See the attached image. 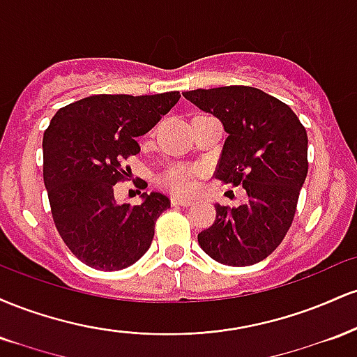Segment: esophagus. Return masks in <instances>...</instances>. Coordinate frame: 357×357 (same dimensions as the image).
Here are the masks:
<instances>
[{
	"label": "esophagus",
	"mask_w": 357,
	"mask_h": 357,
	"mask_svg": "<svg viewBox=\"0 0 357 357\" xmlns=\"http://www.w3.org/2000/svg\"><path fill=\"white\" fill-rule=\"evenodd\" d=\"M171 203H173L174 206H191L192 199L181 198V196H171Z\"/></svg>",
	"instance_id": "obj_1"
}]
</instances>
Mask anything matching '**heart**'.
I'll use <instances>...</instances> for the list:
<instances>
[{"label": "heart", "instance_id": "obj_1", "mask_svg": "<svg viewBox=\"0 0 357 357\" xmlns=\"http://www.w3.org/2000/svg\"><path fill=\"white\" fill-rule=\"evenodd\" d=\"M192 178H195V169L190 167L176 165L166 169L161 176V184L169 188L171 191L176 192H188L192 190Z\"/></svg>", "mask_w": 357, "mask_h": 357}]
</instances>
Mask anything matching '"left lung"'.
<instances>
[{"instance_id":"1","label":"left lung","mask_w":357,"mask_h":357,"mask_svg":"<svg viewBox=\"0 0 357 357\" xmlns=\"http://www.w3.org/2000/svg\"><path fill=\"white\" fill-rule=\"evenodd\" d=\"M218 117L228 134L215 178L243 186L240 206L215 204L216 220L198 235L213 260L230 267L261 261L282 243L292 225L305 181L307 132L289 105L247 85L183 93Z\"/></svg>"}]
</instances>
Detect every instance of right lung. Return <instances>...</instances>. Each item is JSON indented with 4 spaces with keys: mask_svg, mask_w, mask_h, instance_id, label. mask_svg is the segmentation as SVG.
Wrapping results in <instances>:
<instances>
[{
    "mask_svg": "<svg viewBox=\"0 0 357 357\" xmlns=\"http://www.w3.org/2000/svg\"><path fill=\"white\" fill-rule=\"evenodd\" d=\"M155 96H90L65 105L43 134V181L61 240L89 267L114 272L149 250L155 220L171 206L162 192H142L130 206L114 198L127 174L122 159L136 155V137L149 132L179 100Z\"/></svg>",
    "mask_w": 357,
    "mask_h": 357,
    "instance_id": "obj_1",
    "label": "right lung"
}]
</instances>
